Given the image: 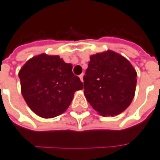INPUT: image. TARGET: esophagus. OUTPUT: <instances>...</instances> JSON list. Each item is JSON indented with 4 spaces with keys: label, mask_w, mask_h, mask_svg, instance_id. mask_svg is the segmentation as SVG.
<instances>
[{
    "label": "esophagus",
    "mask_w": 160,
    "mask_h": 160,
    "mask_svg": "<svg viewBox=\"0 0 160 160\" xmlns=\"http://www.w3.org/2000/svg\"><path fill=\"white\" fill-rule=\"evenodd\" d=\"M79 77H80V80L82 81V82H83V74H81L80 76H79Z\"/></svg>",
    "instance_id": "1"
}]
</instances>
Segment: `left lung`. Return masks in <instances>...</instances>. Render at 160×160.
Masks as SVG:
<instances>
[{"instance_id":"left-lung-1","label":"left lung","mask_w":160,"mask_h":160,"mask_svg":"<svg viewBox=\"0 0 160 160\" xmlns=\"http://www.w3.org/2000/svg\"><path fill=\"white\" fill-rule=\"evenodd\" d=\"M137 74L131 63L112 51L90 57L83 77L84 95L102 116H116L132 102Z\"/></svg>"}]
</instances>
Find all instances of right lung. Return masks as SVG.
Returning <instances> with one entry per match:
<instances>
[{
	"label": "right lung",
	"instance_id": "1",
	"mask_svg": "<svg viewBox=\"0 0 160 160\" xmlns=\"http://www.w3.org/2000/svg\"><path fill=\"white\" fill-rule=\"evenodd\" d=\"M72 68L58 56L46 54L32 58L22 67L18 73L22 95L36 115L52 118L69 107L75 92L83 87Z\"/></svg>",
	"mask_w": 160,
	"mask_h": 160
}]
</instances>
